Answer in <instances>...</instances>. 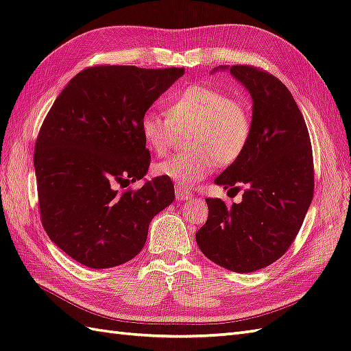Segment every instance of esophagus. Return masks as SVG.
Instances as JSON below:
<instances>
[{"instance_id": "obj_1", "label": "esophagus", "mask_w": 351, "mask_h": 351, "mask_svg": "<svg viewBox=\"0 0 351 351\" xmlns=\"http://www.w3.org/2000/svg\"><path fill=\"white\" fill-rule=\"evenodd\" d=\"M192 192L191 191H187L184 186H182V184H178V186H176V198L178 199V201H186V199H191L192 198Z\"/></svg>"}]
</instances>
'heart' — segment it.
Masks as SVG:
<instances>
[{
	"instance_id": "b5f03b06",
	"label": "heart",
	"mask_w": 351,
	"mask_h": 351,
	"mask_svg": "<svg viewBox=\"0 0 351 351\" xmlns=\"http://www.w3.org/2000/svg\"><path fill=\"white\" fill-rule=\"evenodd\" d=\"M140 130L158 155L173 146L178 134L189 132L184 140L189 150L162 159L155 171L182 186H192L215 164L226 167L243 155L252 135V116L241 98L207 86H191L167 102V116L144 113Z\"/></svg>"
}]
</instances>
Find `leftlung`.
<instances>
[{
    "mask_svg": "<svg viewBox=\"0 0 351 351\" xmlns=\"http://www.w3.org/2000/svg\"><path fill=\"white\" fill-rule=\"evenodd\" d=\"M229 71L252 95V135L215 183L243 189V201L205 199L208 219L195 238L220 267L253 272L280 259L302 226L314 195L313 150L301 110L277 77L252 65Z\"/></svg>",
    "mask_w": 351,
    "mask_h": 351,
    "instance_id": "left-lung-1",
    "label": "left lung"
}]
</instances>
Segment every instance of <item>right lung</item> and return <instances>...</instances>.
<instances>
[{
    "mask_svg": "<svg viewBox=\"0 0 351 351\" xmlns=\"http://www.w3.org/2000/svg\"><path fill=\"white\" fill-rule=\"evenodd\" d=\"M183 74L184 68L89 66L49 110L34 150L41 223L84 267L135 258L152 219L174 201V184L162 176L136 191L123 187L141 180L150 165L141 117Z\"/></svg>",
    "mask_w": 351,
    "mask_h": 351,
    "instance_id": "add662e5",
    "label": "right lung"
}]
</instances>
